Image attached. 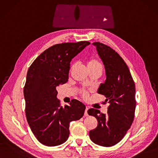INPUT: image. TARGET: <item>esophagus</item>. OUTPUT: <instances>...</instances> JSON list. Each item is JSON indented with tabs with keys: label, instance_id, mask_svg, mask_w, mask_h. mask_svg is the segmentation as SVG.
<instances>
[{
	"label": "esophagus",
	"instance_id": "34e87169",
	"mask_svg": "<svg viewBox=\"0 0 158 158\" xmlns=\"http://www.w3.org/2000/svg\"><path fill=\"white\" fill-rule=\"evenodd\" d=\"M88 110H89V108L88 107H86V109H85V116H88L89 115V114H88Z\"/></svg>",
	"mask_w": 158,
	"mask_h": 158
}]
</instances>
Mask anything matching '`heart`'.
<instances>
[{"mask_svg":"<svg viewBox=\"0 0 158 158\" xmlns=\"http://www.w3.org/2000/svg\"><path fill=\"white\" fill-rule=\"evenodd\" d=\"M86 64L87 65V67H88V68L89 69V71L94 69H96L97 68L101 67L100 63L99 62V61L97 59H96V58H93V57L87 58L86 59ZM73 68V66H71V67H70V70H72ZM82 93H83V96L84 97H86L87 93L86 92L83 91Z\"/></svg>","mask_w":158,"mask_h":158,"instance_id":"obj_1","label":"heart"}]
</instances>
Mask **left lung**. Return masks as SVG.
Instances as JSON below:
<instances>
[{
	"instance_id": "left-lung-1",
	"label": "left lung",
	"mask_w": 158,
	"mask_h": 158,
	"mask_svg": "<svg viewBox=\"0 0 158 158\" xmlns=\"http://www.w3.org/2000/svg\"><path fill=\"white\" fill-rule=\"evenodd\" d=\"M106 69V79L101 83L98 94L106 97L110 103L107 113L98 109L88 110L98 124L89 131L91 141L102 147H112L123 139L133 123L136 106L135 86L130 69L121 56L110 47L100 42L92 44Z\"/></svg>"
}]
</instances>
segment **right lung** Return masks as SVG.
Listing matches in <instances>:
<instances>
[{
	"instance_id": "add662e5",
	"label": "right lung",
	"mask_w": 158,
	"mask_h": 158,
	"mask_svg": "<svg viewBox=\"0 0 158 158\" xmlns=\"http://www.w3.org/2000/svg\"><path fill=\"white\" fill-rule=\"evenodd\" d=\"M90 44L83 41L52 45L29 67L23 90L27 120L35 137L45 146L65 143L70 122L84 114L85 106L77 100L60 106L56 89L68 81L72 58Z\"/></svg>"
}]
</instances>
